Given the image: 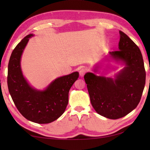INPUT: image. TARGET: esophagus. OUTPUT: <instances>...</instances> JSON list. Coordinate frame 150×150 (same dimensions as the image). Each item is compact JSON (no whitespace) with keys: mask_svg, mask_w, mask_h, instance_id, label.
I'll return each instance as SVG.
<instances>
[{"mask_svg":"<svg viewBox=\"0 0 150 150\" xmlns=\"http://www.w3.org/2000/svg\"><path fill=\"white\" fill-rule=\"evenodd\" d=\"M86 71H87V70H86L85 67H81L79 69V73L80 76L83 77V76L85 74Z\"/></svg>","mask_w":150,"mask_h":150,"instance_id":"1","label":"esophagus"}]
</instances>
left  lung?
<instances>
[{
    "label": "left lung",
    "mask_w": 150,
    "mask_h": 150,
    "mask_svg": "<svg viewBox=\"0 0 150 150\" xmlns=\"http://www.w3.org/2000/svg\"><path fill=\"white\" fill-rule=\"evenodd\" d=\"M119 50L109 52L126 66L115 79L87 73L84 76L91 103L96 112L110 119H118L132 111L140 101L146 83V71L140 50L120 31Z\"/></svg>",
    "instance_id": "8db88e82"
}]
</instances>
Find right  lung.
Wrapping results in <instances>:
<instances>
[{
  "mask_svg": "<svg viewBox=\"0 0 150 150\" xmlns=\"http://www.w3.org/2000/svg\"><path fill=\"white\" fill-rule=\"evenodd\" d=\"M32 35H26L12 51L8 66L7 83L12 100L20 114L33 122L47 124L57 120L65 112L69 89L78 79L79 73L56 79L44 91L30 87L22 75L20 57Z\"/></svg>",
  "mask_w": 150,
  "mask_h": 150,
  "instance_id": "obj_1",
  "label": "right lung"
}]
</instances>
